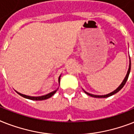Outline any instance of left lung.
Wrapping results in <instances>:
<instances>
[{
	"instance_id": "obj_1",
	"label": "left lung",
	"mask_w": 134,
	"mask_h": 134,
	"mask_svg": "<svg viewBox=\"0 0 134 134\" xmlns=\"http://www.w3.org/2000/svg\"><path fill=\"white\" fill-rule=\"evenodd\" d=\"M130 71H131V60H130V63H129V69H128V71H127V75H126V76H125V79H124V81H122V83H121V85L120 86H119L118 88H117L115 90H114L113 92H110V93L108 94H106V95H94V94H90L88 93V92H87L84 91L85 92H86L88 95L89 96H91V97H97V98H106V97H110V96H112L114 94L117 93L118 92H119L120 90L122 88L124 87V86L125 85V83H126V82H127V79H128V77H129V73H130Z\"/></svg>"
}]
</instances>
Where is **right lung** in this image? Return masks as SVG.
<instances>
[{"label": "right lung", "instance_id": "1", "mask_svg": "<svg viewBox=\"0 0 134 134\" xmlns=\"http://www.w3.org/2000/svg\"><path fill=\"white\" fill-rule=\"evenodd\" d=\"M60 76L59 77V83H60ZM57 91L56 90H55V91L52 92H51V93L48 94H46V95L44 96H41V97H30V96H27L25 95V94H21L19 92H16L19 95H21V97L24 98H26V99H31V100H44L46 99H48V98H50L51 97H52L55 93V92Z\"/></svg>", "mask_w": 134, "mask_h": 134}]
</instances>
